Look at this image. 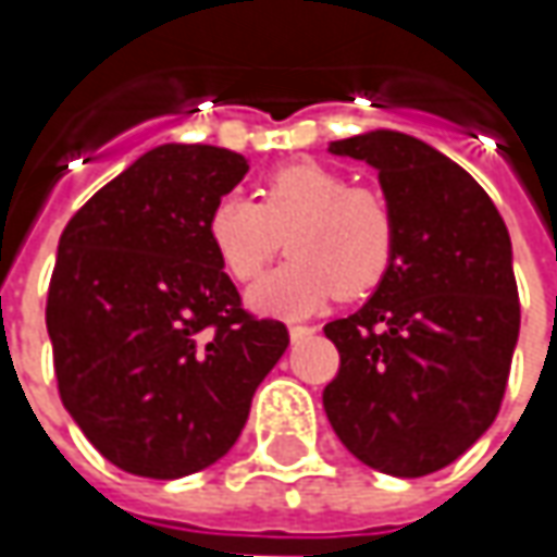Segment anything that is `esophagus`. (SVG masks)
<instances>
[{"label":"esophagus","instance_id":"34e87169","mask_svg":"<svg viewBox=\"0 0 557 557\" xmlns=\"http://www.w3.org/2000/svg\"><path fill=\"white\" fill-rule=\"evenodd\" d=\"M312 332H315V329H310V325H290L288 329L290 341H294V344H297V341H307Z\"/></svg>","mask_w":557,"mask_h":557}]
</instances>
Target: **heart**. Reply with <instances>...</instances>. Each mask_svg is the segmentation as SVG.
<instances>
[{
    "mask_svg": "<svg viewBox=\"0 0 557 557\" xmlns=\"http://www.w3.org/2000/svg\"><path fill=\"white\" fill-rule=\"evenodd\" d=\"M260 201L225 195L207 213V238L235 282H253L285 232L288 260L250 290V307L269 315H307L334 294L356 300L374 290L396 253L391 201L341 170L297 161L272 170Z\"/></svg>",
    "mask_w": 557,
    "mask_h": 557,
    "instance_id": "b5f03b06",
    "label": "heart"
}]
</instances>
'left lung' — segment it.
Returning a JSON list of instances; mask_svg holds the SVG:
<instances>
[{"label": "left lung", "mask_w": 557, "mask_h": 557, "mask_svg": "<svg viewBox=\"0 0 557 557\" xmlns=\"http://www.w3.org/2000/svg\"><path fill=\"white\" fill-rule=\"evenodd\" d=\"M329 151L377 170L396 253L366 307L325 325L341 369L322 406L362 465L424 478L499 416L521 329L511 238L481 185L421 139L374 129Z\"/></svg>", "instance_id": "8db88e82"}]
</instances>
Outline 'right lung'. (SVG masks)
<instances>
[{"instance_id": "add662e5", "label": "right lung", "mask_w": 557, "mask_h": 557, "mask_svg": "<svg viewBox=\"0 0 557 557\" xmlns=\"http://www.w3.org/2000/svg\"><path fill=\"white\" fill-rule=\"evenodd\" d=\"M247 161L161 145L98 188L58 242L46 329L64 409L117 468L173 481L223 459L253 391L288 350L207 238L210 207Z\"/></svg>"}]
</instances>
